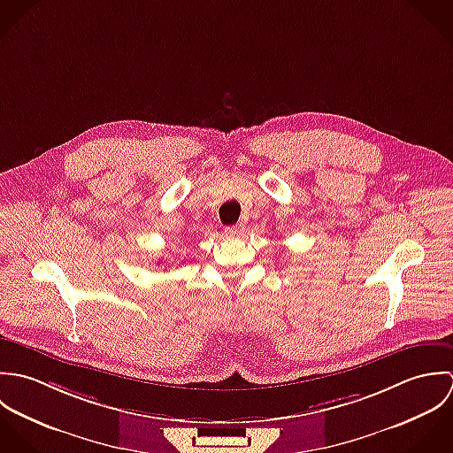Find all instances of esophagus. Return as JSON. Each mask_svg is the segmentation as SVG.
Listing matches in <instances>:
<instances>
[{
  "label": "esophagus",
  "mask_w": 453,
  "mask_h": 453,
  "mask_svg": "<svg viewBox=\"0 0 453 453\" xmlns=\"http://www.w3.org/2000/svg\"><path fill=\"white\" fill-rule=\"evenodd\" d=\"M243 231H245V226H243V224H234V226H229V227H226V229H224L226 236H231V238H234V236H242V234H243Z\"/></svg>",
  "instance_id": "esophagus-1"
}]
</instances>
